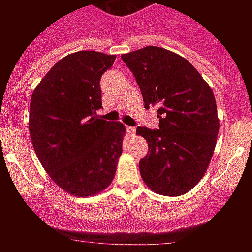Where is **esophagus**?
I'll return each instance as SVG.
<instances>
[{"label":"esophagus","mask_w":252,"mask_h":252,"mask_svg":"<svg viewBox=\"0 0 252 252\" xmlns=\"http://www.w3.org/2000/svg\"><path fill=\"white\" fill-rule=\"evenodd\" d=\"M126 130H128V132L130 135H135V131H136L135 126H126Z\"/></svg>","instance_id":"obj_1"}]
</instances>
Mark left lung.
<instances>
[{
	"label": "left lung",
	"mask_w": 252,
	"mask_h": 252,
	"mask_svg": "<svg viewBox=\"0 0 252 252\" xmlns=\"http://www.w3.org/2000/svg\"><path fill=\"white\" fill-rule=\"evenodd\" d=\"M142 92L158 106V129L138 126L148 142L140 161L144 184L161 195L187 193L201 180L215 152L219 120L212 89L189 60L156 46L122 54Z\"/></svg>",
	"instance_id": "obj_1"
}]
</instances>
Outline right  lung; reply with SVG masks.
Listing matches in <instances>:
<instances>
[{"mask_svg": "<svg viewBox=\"0 0 252 252\" xmlns=\"http://www.w3.org/2000/svg\"><path fill=\"white\" fill-rule=\"evenodd\" d=\"M116 56L80 51L59 60L33 91L30 134L43 169L72 195L91 196L111 184L126 128L96 118L100 78Z\"/></svg>", "mask_w": 252, "mask_h": 252, "instance_id": "obj_1", "label": "right lung"}]
</instances>
